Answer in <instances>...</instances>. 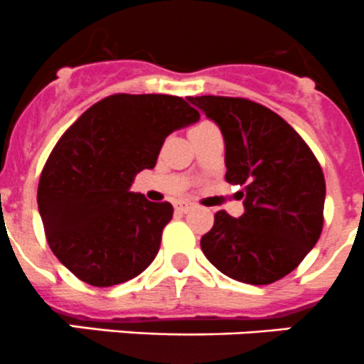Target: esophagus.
Returning <instances> with one entry per match:
<instances>
[{"label":"esophagus","mask_w":364,"mask_h":364,"mask_svg":"<svg viewBox=\"0 0 364 364\" xmlns=\"http://www.w3.org/2000/svg\"><path fill=\"white\" fill-rule=\"evenodd\" d=\"M175 208H177L178 212H189L191 208H193V203H189V201H178V203L175 205Z\"/></svg>","instance_id":"34e87169"}]
</instances>
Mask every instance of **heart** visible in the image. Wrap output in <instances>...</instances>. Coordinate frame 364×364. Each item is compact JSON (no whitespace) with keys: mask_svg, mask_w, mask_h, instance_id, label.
Listing matches in <instances>:
<instances>
[{"mask_svg":"<svg viewBox=\"0 0 364 364\" xmlns=\"http://www.w3.org/2000/svg\"><path fill=\"white\" fill-rule=\"evenodd\" d=\"M201 124H208V122H201Z\"/></svg>","mask_w":364,"mask_h":364,"instance_id":"obj_1","label":"heart"}]
</instances>
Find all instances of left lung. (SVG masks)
Instances as JSON below:
<instances>
[{"label":"left lung","mask_w":364,"mask_h":364,"mask_svg":"<svg viewBox=\"0 0 364 364\" xmlns=\"http://www.w3.org/2000/svg\"><path fill=\"white\" fill-rule=\"evenodd\" d=\"M219 125L226 182L242 186L244 214L215 212L201 251L218 271L250 285L290 274L322 233L326 181L306 141L279 114L240 97H187Z\"/></svg>","instance_id":"left-lung-1"}]
</instances>
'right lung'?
I'll return each mask as SVG.
<instances>
[{
    "instance_id": "right-lung-1",
    "label": "right lung",
    "mask_w": 364,
    "mask_h": 364,
    "mask_svg": "<svg viewBox=\"0 0 364 364\" xmlns=\"http://www.w3.org/2000/svg\"><path fill=\"white\" fill-rule=\"evenodd\" d=\"M198 118L182 97L114 93L63 132L42 170L37 201L49 247L75 278L113 287L152 264L173 207L129 187L156 166L166 136Z\"/></svg>"
}]
</instances>
